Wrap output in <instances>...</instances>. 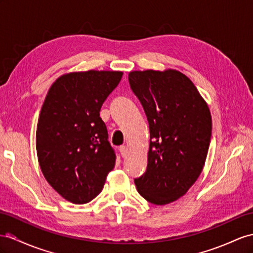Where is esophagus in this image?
I'll use <instances>...</instances> for the list:
<instances>
[{"label": "esophagus", "instance_id": "1", "mask_svg": "<svg viewBox=\"0 0 253 253\" xmlns=\"http://www.w3.org/2000/svg\"><path fill=\"white\" fill-rule=\"evenodd\" d=\"M120 153L122 155V157H126V155L128 153V148L125 146V145H122L120 147Z\"/></svg>", "mask_w": 253, "mask_h": 253}]
</instances>
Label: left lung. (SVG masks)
<instances>
[{
	"instance_id": "left-lung-1",
	"label": "left lung",
	"mask_w": 253,
	"mask_h": 253,
	"mask_svg": "<svg viewBox=\"0 0 253 253\" xmlns=\"http://www.w3.org/2000/svg\"><path fill=\"white\" fill-rule=\"evenodd\" d=\"M128 80L151 134L146 171L134 184L148 202L169 204L183 197L203 170L211 137L210 109L180 71H131Z\"/></svg>"
}]
</instances>
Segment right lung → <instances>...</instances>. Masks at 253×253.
<instances>
[{"label":"right lung","mask_w":253,"mask_h":253,"mask_svg":"<svg viewBox=\"0 0 253 253\" xmlns=\"http://www.w3.org/2000/svg\"><path fill=\"white\" fill-rule=\"evenodd\" d=\"M122 76L106 70L63 75L43 101L36 130L38 163L50 186L74 204L98 196L115 166L99 112Z\"/></svg>","instance_id":"right-lung-1"}]
</instances>
